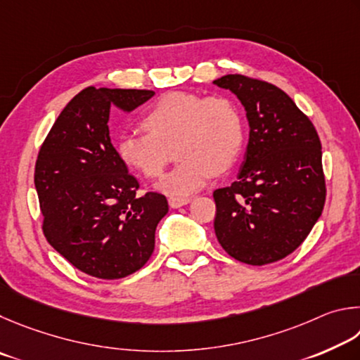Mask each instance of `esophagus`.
<instances>
[{
  "mask_svg": "<svg viewBox=\"0 0 360 360\" xmlns=\"http://www.w3.org/2000/svg\"><path fill=\"white\" fill-rule=\"evenodd\" d=\"M190 198H169V205L172 207V209H179V207L190 204Z\"/></svg>",
  "mask_w": 360,
  "mask_h": 360,
  "instance_id": "34e87169",
  "label": "esophagus"
}]
</instances>
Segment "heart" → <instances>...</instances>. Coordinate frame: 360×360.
<instances>
[{
  "label": "heart",
  "mask_w": 360,
  "mask_h": 360,
  "mask_svg": "<svg viewBox=\"0 0 360 360\" xmlns=\"http://www.w3.org/2000/svg\"><path fill=\"white\" fill-rule=\"evenodd\" d=\"M148 132H124L117 151L126 166L147 179L161 175L175 145L179 164L155 188L167 196L186 198L199 191L212 174L234 166L243 148L242 113L229 98L191 91L164 94L145 112Z\"/></svg>",
  "instance_id": "heart-1"
}]
</instances>
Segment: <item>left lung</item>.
<instances>
[{
    "label": "left lung",
    "instance_id": "obj_1",
    "mask_svg": "<svg viewBox=\"0 0 360 360\" xmlns=\"http://www.w3.org/2000/svg\"><path fill=\"white\" fill-rule=\"evenodd\" d=\"M213 84L236 94L250 126L237 180L213 193L217 238L237 261L276 262L300 247L324 209L318 132L278 86L240 74Z\"/></svg>",
    "mask_w": 360,
    "mask_h": 360
}]
</instances>
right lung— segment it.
Wrapping results in <instances>:
<instances>
[{
  "mask_svg": "<svg viewBox=\"0 0 360 360\" xmlns=\"http://www.w3.org/2000/svg\"><path fill=\"white\" fill-rule=\"evenodd\" d=\"M151 90L88 86L69 101L39 150L34 186L47 242L75 269L117 280L137 272L155 250L169 210L160 193L139 196L109 136L110 107L129 113Z\"/></svg>",
  "mask_w": 360,
  "mask_h": 360,
  "instance_id": "obj_1",
  "label": "right lung"
}]
</instances>
